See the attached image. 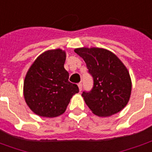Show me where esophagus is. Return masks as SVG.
Instances as JSON below:
<instances>
[{
	"label": "esophagus",
	"instance_id": "obj_1",
	"mask_svg": "<svg viewBox=\"0 0 152 152\" xmlns=\"http://www.w3.org/2000/svg\"><path fill=\"white\" fill-rule=\"evenodd\" d=\"M78 87H79L80 91H81L82 90V83H79L78 84Z\"/></svg>",
	"mask_w": 152,
	"mask_h": 152
}]
</instances>
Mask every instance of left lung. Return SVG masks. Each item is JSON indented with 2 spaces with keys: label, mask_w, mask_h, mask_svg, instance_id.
Here are the masks:
<instances>
[{
  "label": "left lung",
  "mask_w": 152,
  "mask_h": 152,
  "mask_svg": "<svg viewBox=\"0 0 152 152\" xmlns=\"http://www.w3.org/2000/svg\"><path fill=\"white\" fill-rule=\"evenodd\" d=\"M86 62L94 80L90 91H83L84 100L99 116H109L126 106L131 94V80L127 68L109 50L100 48L75 50Z\"/></svg>",
  "instance_id": "left-lung-1"
}]
</instances>
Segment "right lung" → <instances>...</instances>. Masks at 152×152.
I'll return each instance as SVG.
<instances>
[{
  "label": "right lung",
  "instance_id": "add662e5",
  "mask_svg": "<svg viewBox=\"0 0 152 152\" xmlns=\"http://www.w3.org/2000/svg\"><path fill=\"white\" fill-rule=\"evenodd\" d=\"M66 53L60 49L40 54L28 70L23 84L25 101L32 112L43 117H56L66 111L78 86L68 81L64 68Z\"/></svg>",
  "mask_w": 152,
  "mask_h": 152
}]
</instances>
